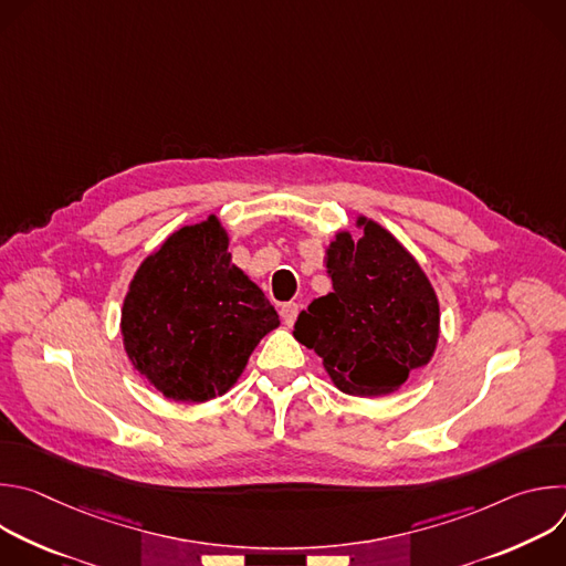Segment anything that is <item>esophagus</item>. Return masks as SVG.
Masks as SVG:
<instances>
[{"label": "esophagus", "instance_id": "1", "mask_svg": "<svg viewBox=\"0 0 566 566\" xmlns=\"http://www.w3.org/2000/svg\"><path fill=\"white\" fill-rule=\"evenodd\" d=\"M297 304L295 302H284L282 306H280V315H282V319H284V325H293L295 322V317H297Z\"/></svg>", "mask_w": 566, "mask_h": 566}]
</instances>
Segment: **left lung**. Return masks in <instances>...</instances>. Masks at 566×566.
<instances>
[{"label":"left lung","instance_id":"1","mask_svg":"<svg viewBox=\"0 0 566 566\" xmlns=\"http://www.w3.org/2000/svg\"><path fill=\"white\" fill-rule=\"evenodd\" d=\"M338 232L327 251L334 291L297 315L293 336L313 349L338 389L380 396L430 363L439 302L417 260L378 223Z\"/></svg>","mask_w":566,"mask_h":566}]
</instances>
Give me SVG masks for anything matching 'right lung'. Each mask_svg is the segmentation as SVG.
I'll list each match as a JSON object with an SVG mask.
<instances>
[{"label": "right lung", "mask_w": 566, "mask_h": 566, "mask_svg": "<svg viewBox=\"0 0 566 566\" xmlns=\"http://www.w3.org/2000/svg\"><path fill=\"white\" fill-rule=\"evenodd\" d=\"M277 311L234 264L221 223L184 226L136 271L123 302V343L132 365L172 400L226 394Z\"/></svg>", "instance_id": "add662e5"}]
</instances>
